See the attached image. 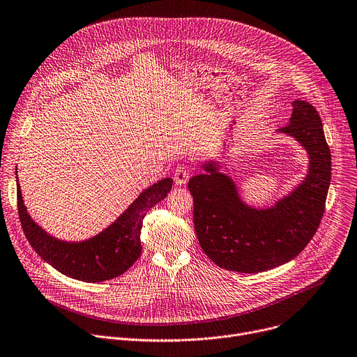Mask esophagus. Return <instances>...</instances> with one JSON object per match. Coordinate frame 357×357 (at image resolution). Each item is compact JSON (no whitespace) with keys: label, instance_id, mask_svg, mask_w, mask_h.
<instances>
[{"label":"esophagus","instance_id":"esophagus-1","mask_svg":"<svg viewBox=\"0 0 357 357\" xmlns=\"http://www.w3.org/2000/svg\"><path fill=\"white\" fill-rule=\"evenodd\" d=\"M188 180V169L187 167H183V166H178L176 170H174V181L177 185H184Z\"/></svg>","mask_w":357,"mask_h":357}]
</instances>
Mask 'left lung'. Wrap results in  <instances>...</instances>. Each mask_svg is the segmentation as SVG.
<instances>
[{
	"label": "left lung",
	"mask_w": 357,
	"mask_h": 357,
	"mask_svg": "<svg viewBox=\"0 0 357 357\" xmlns=\"http://www.w3.org/2000/svg\"><path fill=\"white\" fill-rule=\"evenodd\" d=\"M287 126L276 133L292 137L307 155L303 180L273 206H250L238 184L221 172L217 157L190 178L194 228L206 255L220 268L255 273L294 259L312 240L325 213L331 184V150L316 109L301 99Z\"/></svg>",
	"instance_id": "obj_1"
}]
</instances>
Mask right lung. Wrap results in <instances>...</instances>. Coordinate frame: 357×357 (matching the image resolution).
<instances>
[{"label": "right lung", "instance_id": "1", "mask_svg": "<svg viewBox=\"0 0 357 357\" xmlns=\"http://www.w3.org/2000/svg\"><path fill=\"white\" fill-rule=\"evenodd\" d=\"M172 185L173 178L166 177L144 188L112 224L81 241L61 240L33 221L17 177L18 214L26 240L45 262L72 280L103 282L121 276L137 261L142 254L143 218L153 206L166 199Z\"/></svg>", "mask_w": 357, "mask_h": 357}]
</instances>
